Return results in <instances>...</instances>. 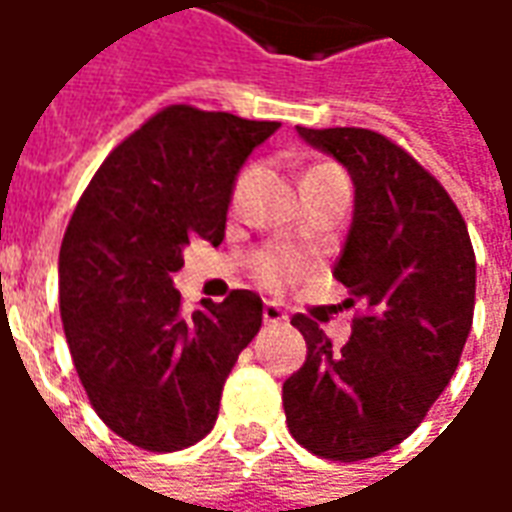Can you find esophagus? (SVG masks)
I'll return each mask as SVG.
<instances>
[{
  "label": "esophagus",
  "mask_w": 512,
  "mask_h": 512,
  "mask_svg": "<svg viewBox=\"0 0 512 512\" xmlns=\"http://www.w3.org/2000/svg\"><path fill=\"white\" fill-rule=\"evenodd\" d=\"M262 317H264V323H267V326H281V323H287V320H290V317H287V312H284V309H281V306H278V303H273V301L264 303Z\"/></svg>",
  "instance_id": "esophagus-1"
}]
</instances>
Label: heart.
Here are the masks:
<instances>
[{"instance_id": "obj_1", "label": "heart", "mask_w": 512, "mask_h": 512, "mask_svg": "<svg viewBox=\"0 0 512 512\" xmlns=\"http://www.w3.org/2000/svg\"><path fill=\"white\" fill-rule=\"evenodd\" d=\"M245 181H248V175H242L239 183H236V197L242 195ZM295 273H298V262L292 256H287V253H264V256H259V262H256V276L267 287H278V284L290 281Z\"/></svg>"}]
</instances>
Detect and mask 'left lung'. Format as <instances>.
I'll list each match as a JSON object with an SVG mask.
<instances>
[{
    "mask_svg": "<svg viewBox=\"0 0 512 512\" xmlns=\"http://www.w3.org/2000/svg\"><path fill=\"white\" fill-rule=\"evenodd\" d=\"M298 136L354 183L334 278L365 315L340 351L315 320L292 317L306 362L281 398L303 449L354 463L410 438L451 382L471 334L477 262L463 214L398 144L362 128H298Z\"/></svg>",
    "mask_w": 512,
    "mask_h": 512,
    "instance_id": "left-lung-1",
    "label": "left lung"
}]
</instances>
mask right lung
<instances>
[{
	"instance_id": "obj_1",
	"label": "right lung",
	"mask_w": 512,
	"mask_h": 512,
	"mask_svg": "<svg viewBox=\"0 0 512 512\" xmlns=\"http://www.w3.org/2000/svg\"><path fill=\"white\" fill-rule=\"evenodd\" d=\"M278 122L172 105L102 161L58 259L61 320L105 426L147 451L203 440L222 384L262 329V298L234 290L181 312L172 276L189 239L225 236L236 175Z\"/></svg>"
}]
</instances>
